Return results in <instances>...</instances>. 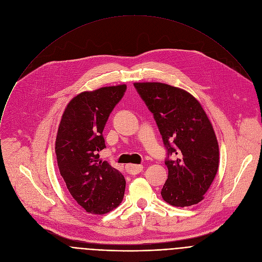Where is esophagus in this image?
<instances>
[{
	"instance_id": "1",
	"label": "esophagus",
	"mask_w": 262,
	"mask_h": 262,
	"mask_svg": "<svg viewBox=\"0 0 262 262\" xmlns=\"http://www.w3.org/2000/svg\"><path fill=\"white\" fill-rule=\"evenodd\" d=\"M125 169H126V171H127V173H128V174L136 175V174H139V173L143 170V166H142V165L128 164V165H126Z\"/></svg>"
}]
</instances>
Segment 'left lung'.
Segmentation results:
<instances>
[{
  "label": "left lung",
  "instance_id": "1",
  "mask_svg": "<svg viewBox=\"0 0 262 262\" xmlns=\"http://www.w3.org/2000/svg\"><path fill=\"white\" fill-rule=\"evenodd\" d=\"M135 88L155 116L168 150V179L162 189L170 205L199 203L219 169V145L201 103L189 92L164 83H135ZM176 155L174 161L168 156Z\"/></svg>",
  "mask_w": 262,
  "mask_h": 262
}]
</instances>
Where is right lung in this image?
Segmentation results:
<instances>
[{
    "label": "right lung",
    "mask_w": 262,
    "mask_h": 262,
    "mask_svg": "<svg viewBox=\"0 0 262 262\" xmlns=\"http://www.w3.org/2000/svg\"><path fill=\"white\" fill-rule=\"evenodd\" d=\"M126 85L85 91L74 96L62 115L55 151L58 168L67 189L87 212L104 214L122 202L123 175L99 160L105 148L102 130Z\"/></svg>",
    "instance_id": "1"
}]
</instances>
